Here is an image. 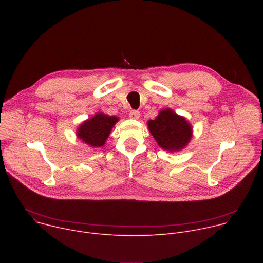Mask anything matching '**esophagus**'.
Segmentation results:
<instances>
[{"label":"esophagus","instance_id":"34e87169","mask_svg":"<svg viewBox=\"0 0 263 263\" xmlns=\"http://www.w3.org/2000/svg\"><path fill=\"white\" fill-rule=\"evenodd\" d=\"M139 117H140V114H139L138 111H136V110H131V111L129 112V118H130V119L138 120Z\"/></svg>","mask_w":263,"mask_h":263}]
</instances>
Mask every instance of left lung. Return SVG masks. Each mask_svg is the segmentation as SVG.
Masks as SVG:
<instances>
[{"label": "left lung", "mask_w": 263, "mask_h": 263, "mask_svg": "<svg viewBox=\"0 0 263 263\" xmlns=\"http://www.w3.org/2000/svg\"><path fill=\"white\" fill-rule=\"evenodd\" d=\"M147 128L158 145L171 153L182 151L193 138V126L171 108L160 110L155 120L147 121Z\"/></svg>", "instance_id": "1"}]
</instances>
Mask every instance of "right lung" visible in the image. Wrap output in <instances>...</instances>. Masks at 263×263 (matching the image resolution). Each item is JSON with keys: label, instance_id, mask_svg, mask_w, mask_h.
<instances>
[{"label": "right lung", "instance_id": "add662e5", "mask_svg": "<svg viewBox=\"0 0 263 263\" xmlns=\"http://www.w3.org/2000/svg\"><path fill=\"white\" fill-rule=\"evenodd\" d=\"M120 121L116 116L97 112L95 116L82 122L77 128V137L91 147H102L109 137L112 128Z\"/></svg>", "mask_w": 263, "mask_h": 263}]
</instances>
